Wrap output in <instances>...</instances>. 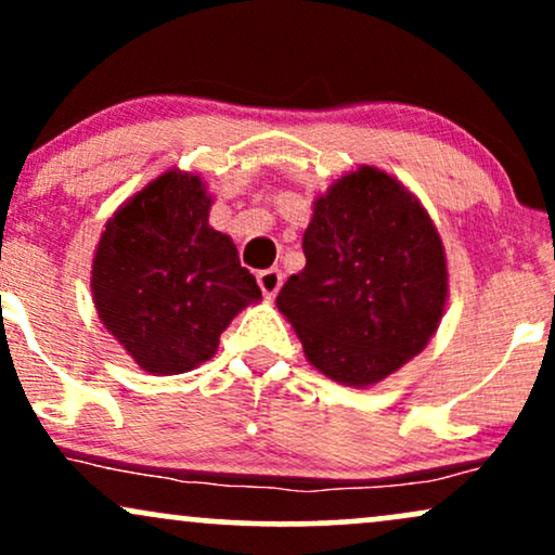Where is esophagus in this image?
Segmentation results:
<instances>
[{
  "label": "esophagus",
  "instance_id": "1",
  "mask_svg": "<svg viewBox=\"0 0 555 555\" xmlns=\"http://www.w3.org/2000/svg\"><path fill=\"white\" fill-rule=\"evenodd\" d=\"M258 286L263 289L266 297H273L279 292V286H282V271L279 269H266L258 273Z\"/></svg>",
  "mask_w": 555,
  "mask_h": 555
}]
</instances>
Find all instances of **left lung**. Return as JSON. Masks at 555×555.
Listing matches in <instances>:
<instances>
[{"label":"left lung","instance_id":"left-lung-1","mask_svg":"<svg viewBox=\"0 0 555 555\" xmlns=\"http://www.w3.org/2000/svg\"><path fill=\"white\" fill-rule=\"evenodd\" d=\"M305 269L279 292L305 354L347 386H371L415 358L438 328L446 258L425 208L373 167L318 197Z\"/></svg>","mask_w":555,"mask_h":555}]
</instances>
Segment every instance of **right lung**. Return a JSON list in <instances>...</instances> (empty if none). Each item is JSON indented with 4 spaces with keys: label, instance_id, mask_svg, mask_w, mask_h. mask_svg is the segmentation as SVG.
I'll return each mask as SVG.
<instances>
[{
    "label": "right lung",
    "instance_id": "right-lung-1",
    "mask_svg": "<svg viewBox=\"0 0 555 555\" xmlns=\"http://www.w3.org/2000/svg\"><path fill=\"white\" fill-rule=\"evenodd\" d=\"M211 197L193 175L167 171L127 201L101 234L93 302L143 371H193L253 299L256 276L227 234L208 227Z\"/></svg>",
    "mask_w": 555,
    "mask_h": 555
}]
</instances>
